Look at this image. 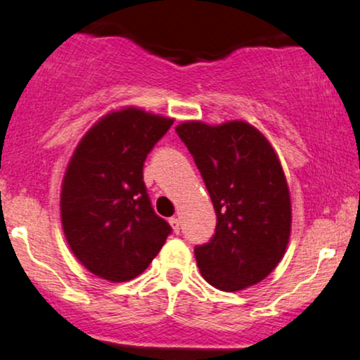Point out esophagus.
Here are the masks:
<instances>
[{
    "mask_svg": "<svg viewBox=\"0 0 360 360\" xmlns=\"http://www.w3.org/2000/svg\"><path fill=\"white\" fill-rule=\"evenodd\" d=\"M169 223H171L172 230H174V232H176V233H179V226H181V218H177V217H172V218H169Z\"/></svg>",
    "mask_w": 360,
    "mask_h": 360,
    "instance_id": "34e87169",
    "label": "esophagus"
}]
</instances>
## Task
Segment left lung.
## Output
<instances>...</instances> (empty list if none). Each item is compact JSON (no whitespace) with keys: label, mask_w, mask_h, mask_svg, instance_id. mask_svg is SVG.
<instances>
[{"label":"left lung","mask_w":360,"mask_h":360,"mask_svg":"<svg viewBox=\"0 0 360 360\" xmlns=\"http://www.w3.org/2000/svg\"><path fill=\"white\" fill-rule=\"evenodd\" d=\"M200 169L217 213L212 240L194 249L201 276L221 291H240L274 271L291 233L283 167L262 134L245 122L176 128Z\"/></svg>","instance_id":"left-lung-1"}]
</instances>
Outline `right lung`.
<instances>
[{
    "label": "right lung",
    "mask_w": 360,
    "mask_h": 360,
    "mask_svg": "<svg viewBox=\"0 0 360 360\" xmlns=\"http://www.w3.org/2000/svg\"><path fill=\"white\" fill-rule=\"evenodd\" d=\"M174 120L123 108L103 117L76 147L62 181L60 218L77 260L94 276L137 278L172 232L143 183L148 152Z\"/></svg>",
    "instance_id": "add662e5"
}]
</instances>
